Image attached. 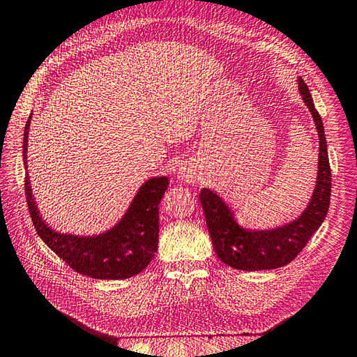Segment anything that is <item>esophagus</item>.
Masks as SVG:
<instances>
[{"instance_id": "obj_1", "label": "esophagus", "mask_w": 357, "mask_h": 357, "mask_svg": "<svg viewBox=\"0 0 357 357\" xmlns=\"http://www.w3.org/2000/svg\"><path fill=\"white\" fill-rule=\"evenodd\" d=\"M178 178L185 180V181H188V183H192L193 180L197 178V172H195V169H192V168H189V167H183V168L180 169V172H178Z\"/></svg>"}]
</instances>
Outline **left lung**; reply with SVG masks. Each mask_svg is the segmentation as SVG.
I'll return each instance as SVG.
<instances>
[{
  "instance_id": "obj_1",
  "label": "left lung",
  "mask_w": 357,
  "mask_h": 357,
  "mask_svg": "<svg viewBox=\"0 0 357 357\" xmlns=\"http://www.w3.org/2000/svg\"><path fill=\"white\" fill-rule=\"evenodd\" d=\"M299 92L314 117L319 132V174L314 193L305 211L294 222L271 231H245L235 222L234 214L220 197L202 189L199 201L207 220L214 252L219 259L241 271L275 269L290 264L302 252L325 220L331 202V165L321 117L312 102L308 86L299 79Z\"/></svg>"
}]
</instances>
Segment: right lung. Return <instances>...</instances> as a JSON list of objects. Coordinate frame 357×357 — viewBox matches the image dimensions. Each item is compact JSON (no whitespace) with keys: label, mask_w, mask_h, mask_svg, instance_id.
<instances>
[{"label":"right lung","mask_w":357,"mask_h":357,"mask_svg":"<svg viewBox=\"0 0 357 357\" xmlns=\"http://www.w3.org/2000/svg\"><path fill=\"white\" fill-rule=\"evenodd\" d=\"M29 121L31 116L24 132L25 167ZM168 185L167 177L146 181L123 219L113 229L96 236H74L52 231L37 210L28 174H25V197L40 238L74 271L100 280H123L142 273L152 262L159 238V202Z\"/></svg>","instance_id":"right-lung-1"}]
</instances>
